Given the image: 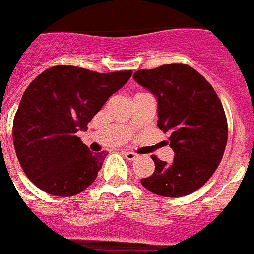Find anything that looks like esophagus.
<instances>
[{"mask_svg":"<svg viewBox=\"0 0 254 254\" xmlns=\"http://www.w3.org/2000/svg\"><path fill=\"white\" fill-rule=\"evenodd\" d=\"M123 154H124V157H126L127 160H130V161H134V160L138 157V154H136V153L130 152V150H124Z\"/></svg>","mask_w":254,"mask_h":254,"instance_id":"1","label":"esophagus"}]
</instances>
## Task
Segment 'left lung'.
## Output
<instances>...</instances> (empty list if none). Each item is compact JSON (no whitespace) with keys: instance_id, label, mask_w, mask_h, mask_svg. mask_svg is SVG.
Returning <instances> with one entry per match:
<instances>
[{"instance_id":"left-lung-1","label":"left lung","mask_w":254,"mask_h":254,"mask_svg":"<svg viewBox=\"0 0 254 254\" xmlns=\"http://www.w3.org/2000/svg\"><path fill=\"white\" fill-rule=\"evenodd\" d=\"M157 98V126L170 134L172 163L152 156L154 172L141 179L161 197H183L204 186L222 161L227 145L226 113L206 79L186 64H167L134 73Z\"/></svg>"}]
</instances>
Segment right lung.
<instances>
[{
  "label": "right lung",
  "instance_id": "1",
  "mask_svg": "<svg viewBox=\"0 0 254 254\" xmlns=\"http://www.w3.org/2000/svg\"><path fill=\"white\" fill-rule=\"evenodd\" d=\"M131 75L57 65L32 80L21 97L12 134L21 168L37 188L72 197L95 181L107 154L90 152L76 132L87 128Z\"/></svg>",
  "mask_w": 254,
  "mask_h": 254
}]
</instances>
